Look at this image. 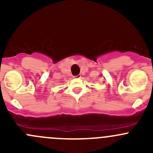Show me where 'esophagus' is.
<instances>
[{
	"mask_svg": "<svg viewBox=\"0 0 153 153\" xmlns=\"http://www.w3.org/2000/svg\"><path fill=\"white\" fill-rule=\"evenodd\" d=\"M75 77H76V78H80V77H81V76H80V75H77V76H76Z\"/></svg>",
	"mask_w": 153,
	"mask_h": 153,
	"instance_id": "1",
	"label": "esophagus"
}]
</instances>
